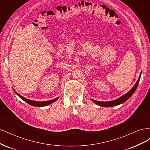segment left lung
Returning a JSON list of instances; mask_svg holds the SVG:
<instances>
[{"instance_id":"obj_1","label":"left lung","mask_w":150,"mask_h":150,"mask_svg":"<svg viewBox=\"0 0 150 150\" xmlns=\"http://www.w3.org/2000/svg\"><path fill=\"white\" fill-rule=\"evenodd\" d=\"M141 75H142V72H141L139 78L138 79V81H137V83L134 84V86L133 87L131 88V89L129 91V92L127 93L126 94H124L123 96H121L120 98H117L116 99H115V100H112V101H96V100H94L93 99H91V101L93 102H94L95 104H96L97 105L99 106H102V107H112V106H116L119 105V104H122L124 103L125 102H126L128 99L132 96L133 94V93H134L135 90L137 89V87H138V85L139 83V81L141 78Z\"/></svg>"}]
</instances>
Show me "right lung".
<instances>
[{"label": "right lung", "instance_id": "add662e5", "mask_svg": "<svg viewBox=\"0 0 150 150\" xmlns=\"http://www.w3.org/2000/svg\"><path fill=\"white\" fill-rule=\"evenodd\" d=\"M13 91L16 93V94L17 95V96L19 98H21L22 100H24L27 103H28L29 104H30V105L33 106H37V107L46 106L49 105V104H51V103H53L54 102H55L56 100H57L59 98V97H57L56 99H52V100H49V101H33V100H30V99H27L23 96H22L21 95L18 94L14 89H13Z\"/></svg>", "mask_w": 150, "mask_h": 150}]
</instances>
